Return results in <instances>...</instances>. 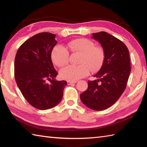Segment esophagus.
I'll return each instance as SVG.
<instances>
[{
	"label": "esophagus",
	"instance_id": "esophagus-1",
	"mask_svg": "<svg viewBox=\"0 0 147 147\" xmlns=\"http://www.w3.org/2000/svg\"><path fill=\"white\" fill-rule=\"evenodd\" d=\"M76 83V82H70V81H67V85H72V84Z\"/></svg>",
	"mask_w": 147,
	"mask_h": 147
}]
</instances>
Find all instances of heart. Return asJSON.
Masks as SVG:
<instances>
[{
    "mask_svg": "<svg viewBox=\"0 0 147 147\" xmlns=\"http://www.w3.org/2000/svg\"><path fill=\"white\" fill-rule=\"evenodd\" d=\"M67 49L73 52L78 53L80 57L77 65H68L60 71L62 79L75 82L88 75L90 69L95 72L100 69L104 60V53L99 47L94 46L91 40L86 38H77L71 40L67 45ZM52 61L59 67L68 63L69 52L63 46L57 45L52 49Z\"/></svg>",
    "mask_w": 147,
    "mask_h": 147,
    "instance_id": "b5f03b06",
    "label": "heart"
}]
</instances>
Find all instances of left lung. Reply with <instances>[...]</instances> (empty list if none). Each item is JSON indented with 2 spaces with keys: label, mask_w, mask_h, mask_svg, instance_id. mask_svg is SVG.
Listing matches in <instances>:
<instances>
[{
  "label": "left lung",
  "mask_w": 147,
  "mask_h": 147,
  "mask_svg": "<svg viewBox=\"0 0 147 147\" xmlns=\"http://www.w3.org/2000/svg\"><path fill=\"white\" fill-rule=\"evenodd\" d=\"M92 35L104 50V60L94 76L98 79L88 81V88L80 98L87 107L103 111L114 104L126 88L131 72L129 54L123 42L107 32Z\"/></svg>",
  "instance_id": "8db88e82"
}]
</instances>
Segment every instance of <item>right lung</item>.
<instances>
[{
    "label": "right lung",
    "instance_id": "add662e5",
    "mask_svg": "<svg viewBox=\"0 0 147 147\" xmlns=\"http://www.w3.org/2000/svg\"><path fill=\"white\" fill-rule=\"evenodd\" d=\"M55 34L38 33L22 44L14 61V76L18 88L29 104L39 110L57 105L67 82L57 81L51 53L57 44ZM50 80L51 84L47 83Z\"/></svg>",
    "mask_w": 147,
    "mask_h": 147
}]
</instances>
